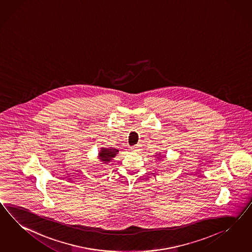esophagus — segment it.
Segmentation results:
<instances>
[{
	"label": "esophagus",
	"mask_w": 252,
	"mask_h": 252,
	"mask_svg": "<svg viewBox=\"0 0 252 252\" xmlns=\"http://www.w3.org/2000/svg\"><path fill=\"white\" fill-rule=\"evenodd\" d=\"M131 150H132V151H135V152L140 151V150H141V145H140V144H137L136 146L131 147Z\"/></svg>",
	"instance_id": "esophagus-1"
}]
</instances>
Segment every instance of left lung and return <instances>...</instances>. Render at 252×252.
<instances>
[{
    "label": "left lung",
    "mask_w": 252,
    "mask_h": 252,
    "mask_svg": "<svg viewBox=\"0 0 252 252\" xmlns=\"http://www.w3.org/2000/svg\"><path fill=\"white\" fill-rule=\"evenodd\" d=\"M157 158V160H160L162 158H164L163 155H161V152H159L158 155H155Z\"/></svg>",
    "instance_id": "obj_1"
}]
</instances>
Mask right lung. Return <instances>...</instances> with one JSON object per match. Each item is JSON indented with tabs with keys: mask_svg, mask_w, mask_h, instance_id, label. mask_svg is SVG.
Returning <instances> with one entry per match:
<instances>
[{
	"mask_svg": "<svg viewBox=\"0 0 252 252\" xmlns=\"http://www.w3.org/2000/svg\"><path fill=\"white\" fill-rule=\"evenodd\" d=\"M119 150L113 148H101L98 153V159L100 164H108L110 161L113 160V158L118 154Z\"/></svg>",
	"mask_w": 252,
	"mask_h": 252,
	"instance_id": "1",
	"label": "right lung"
}]
</instances>
